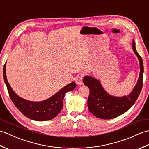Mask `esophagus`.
<instances>
[{
	"label": "esophagus",
	"instance_id": "obj_1",
	"mask_svg": "<svg viewBox=\"0 0 149 149\" xmlns=\"http://www.w3.org/2000/svg\"><path fill=\"white\" fill-rule=\"evenodd\" d=\"M83 75H79L75 78V83L78 85H81L83 84Z\"/></svg>",
	"mask_w": 149,
	"mask_h": 149
}]
</instances>
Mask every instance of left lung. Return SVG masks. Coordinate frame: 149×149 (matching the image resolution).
Wrapping results in <instances>:
<instances>
[{
	"label": "left lung",
	"instance_id": "1",
	"mask_svg": "<svg viewBox=\"0 0 149 149\" xmlns=\"http://www.w3.org/2000/svg\"><path fill=\"white\" fill-rule=\"evenodd\" d=\"M132 49L140 61V74L136 85L129 95L122 97L111 96L103 89L99 81L90 76L84 77L83 83L90 89L88 109L97 118L112 119L122 115L131 108L140 95L143 86V63L136 49L134 41H132Z\"/></svg>",
	"mask_w": 149,
	"mask_h": 149
}]
</instances>
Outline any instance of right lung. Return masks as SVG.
I'll list each match as a JSON object with an SVG mask.
<instances>
[{
    "label": "right lung",
    "mask_w": 149,
    "mask_h": 149,
    "mask_svg": "<svg viewBox=\"0 0 149 149\" xmlns=\"http://www.w3.org/2000/svg\"><path fill=\"white\" fill-rule=\"evenodd\" d=\"M5 67L6 64L3 69L4 79L12 102L24 115L36 121H46L54 118L62 109L65 94L76 86L75 83L72 82L48 99L41 102H31L22 99L12 90L6 78Z\"/></svg>",
    "instance_id": "1"
}]
</instances>
